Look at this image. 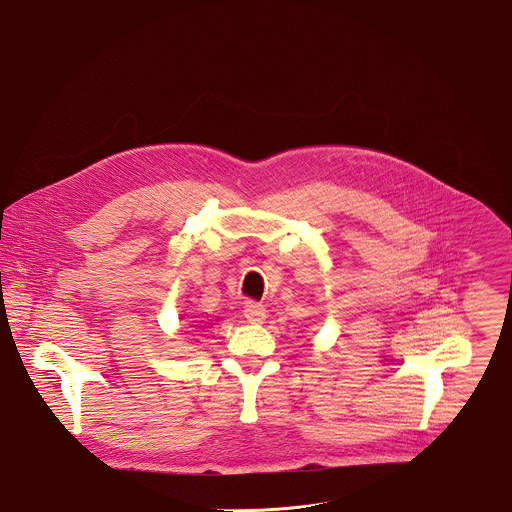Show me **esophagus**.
I'll list each match as a JSON object with an SVG mask.
<instances>
[{
    "label": "esophagus",
    "instance_id": "1",
    "mask_svg": "<svg viewBox=\"0 0 512 512\" xmlns=\"http://www.w3.org/2000/svg\"><path fill=\"white\" fill-rule=\"evenodd\" d=\"M243 315L249 323H263L267 317V310L263 304H259L255 300H247L243 306Z\"/></svg>",
    "mask_w": 512,
    "mask_h": 512
}]
</instances>
